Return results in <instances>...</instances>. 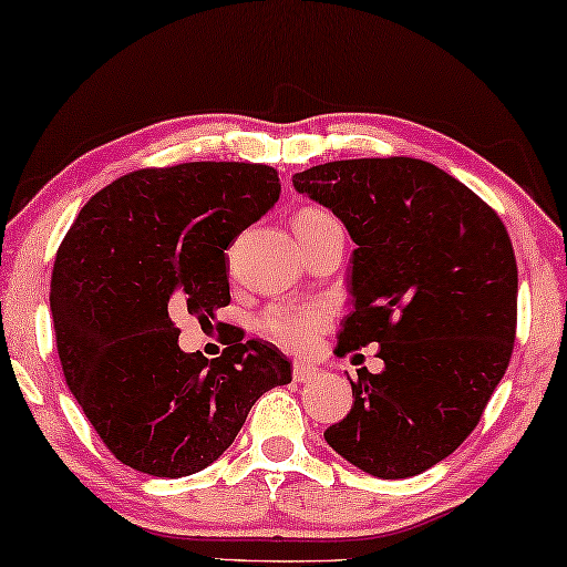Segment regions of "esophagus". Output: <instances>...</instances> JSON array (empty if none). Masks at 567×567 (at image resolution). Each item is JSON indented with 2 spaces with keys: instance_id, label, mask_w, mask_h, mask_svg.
Returning <instances> with one entry per match:
<instances>
[{
  "instance_id": "1",
  "label": "esophagus",
  "mask_w": 567,
  "mask_h": 567,
  "mask_svg": "<svg viewBox=\"0 0 567 567\" xmlns=\"http://www.w3.org/2000/svg\"><path fill=\"white\" fill-rule=\"evenodd\" d=\"M318 368H312L308 363H295L292 365V379L298 383H310L312 379H318Z\"/></svg>"
}]
</instances>
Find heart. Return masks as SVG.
Instances as JSON below:
<instances>
[{
  "mask_svg": "<svg viewBox=\"0 0 567 567\" xmlns=\"http://www.w3.org/2000/svg\"><path fill=\"white\" fill-rule=\"evenodd\" d=\"M295 231L305 235V231L328 227V224H338L330 212L318 209V206H305L295 214ZM265 336L285 350L292 353H302V350L312 348L316 338L328 326V310L320 305H275L265 312L262 322Z\"/></svg>",
  "mask_w": 567,
  "mask_h": 567,
  "instance_id": "1",
  "label": "heart"
}]
</instances>
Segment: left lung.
<instances>
[{
	"instance_id": "1",
	"label": "left lung",
	"mask_w": 567,
	"mask_h": 567,
	"mask_svg": "<svg viewBox=\"0 0 567 567\" xmlns=\"http://www.w3.org/2000/svg\"><path fill=\"white\" fill-rule=\"evenodd\" d=\"M355 241L353 310L338 355L379 343L350 413L326 442L373 477L406 480L460 446L505 375L517 330V262L505 224L421 158L330 161L292 176Z\"/></svg>"
}]
</instances>
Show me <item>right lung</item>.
I'll use <instances>...</instances> for the list:
<instances>
[{
	"label": "right lung",
	"mask_w": 567,
	"mask_h": 567,
	"mask_svg": "<svg viewBox=\"0 0 567 567\" xmlns=\"http://www.w3.org/2000/svg\"><path fill=\"white\" fill-rule=\"evenodd\" d=\"M280 199L272 166L194 161L141 168L97 192L58 249L50 282L60 365L113 456L188 477L235 442L265 391L292 381L267 340L184 353L174 316L229 305L227 249Z\"/></svg>",
	"instance_id": "add662e5"
}]
</instances>
